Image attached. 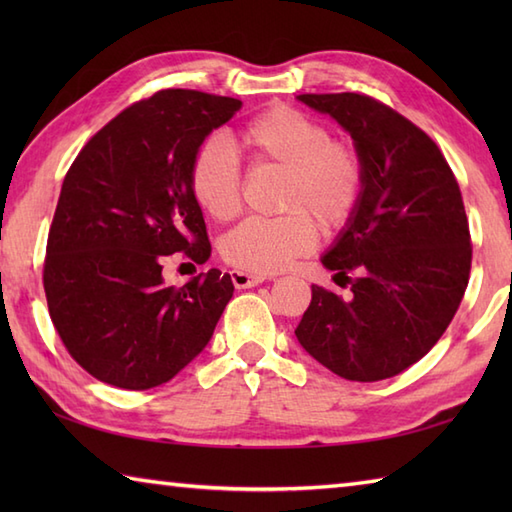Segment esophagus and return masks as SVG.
I'll return each mask as SVG.
<instances>
[{"mask_svg":"<svg viewBox=\"0 0 512 512\" xmlns=\"http://www.w3.org/2000/svg\"><path fill=\"white\" fill-rule=\"evenodd\" d=\"M231 281L235 288H253V286L264 284L266 277L255 275V273H244V270H231Z\"/></svg>","mask_w":512,"mask_h":512,"instance_id":"34e87169","label":"esophagus"}]
</instances>
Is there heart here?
Wrapping results in <instances>:
<instances>
[{"instance_id":"1","label":"heart","mask_w":512,"mask_h":512,"mask_svg":"<svg viewBox=\"0 0 512 512\" xmlns=\"http://www.w3.org/2000/svg\"><path fill=\"white\" fill-rule=\"evenodd\" d=\"M237 143L257 165L284 169L275 217H246L220 244L228 264L248 273H277L306 255L323 231H336L354 215L365 169L354 145L332 138L328 125L290 105H273L237 129ZM242 167L220 138L200 145L191 165V193L217 222L242 209Z\"/></svg>"}]
</instances>
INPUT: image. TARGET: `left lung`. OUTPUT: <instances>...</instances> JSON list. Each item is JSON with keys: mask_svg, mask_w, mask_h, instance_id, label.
<instances>
[{"mask_svg": "<svg viewBox=\"0 0 512 512\" xmlns=\"http://www.w3.org/2000/svg\"><path fill=\"white\" fill-rule=\"evenodd\" d=\"M297 99L352 134L365 184L339 242L321 259L336 270V284L352 286V297L312 286L295 334L336 376L385 380L440 341L469 286L473 246L458 180L418 125L372 96Z\"/></svg>", "mask_w": 512, "mask_h": 512, "instance_id": "8db88e82", "label": "left lung"}]
</instances>
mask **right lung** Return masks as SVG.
<instances>
[{
	"label": "right lung",
	"instance_id": "1",
	"mask_svg": "<svg viewBox=\"0 0 512 512\" xmlns=\"http://www.w3.org/2000/svg\"><path fill=\"white\" fill-rule=\"evenodd\" d=\"M239 107L231 96L160 90L99 129L65 173L43 290L65 350L107 385L167 383L211 341L233 297L231 275L217 268L178 288L162 264L211 255L191 165Z\"/></svg>",
	"mask_w": 512,
	"mask_h": 512
}]
</instances>
